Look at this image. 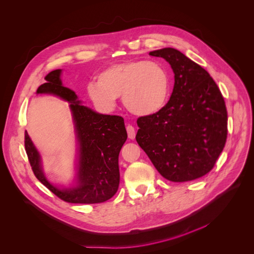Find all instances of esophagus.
Wrapping results in <instances>:
<instances>
[{
    "instance_id": "esophagus-1",
    "label": "esophagus",
    "mask_w": 254,
    "mask_h": 254,
    "mask_svg": "<svg viewBox=\"0 0 254 254\" xmlns=\"http://www.w3.org/2000/svg\"><path fill=\"white\" fill-rule=\"evenodd\" d=\"M127 136L130 140H133L134 137H136V129L130 125H127Z\"/></svg>"
}]
</instances>
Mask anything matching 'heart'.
<instances>
[{
  "label": "heart",
  "instance_id": "b5f03b06",
  "mask_svg": "<svg viewBox=\"0 0 254 254\" xmlns=\"http://www.w3.org/2000/svg\"><path fill=\"white\" fill-rule=\"evenodd\" d=\"M94 104L111 110L116 98L122 97L125 107L139 116L161 110L170 96V75L157 62L127 61L108 66L97 75V82L87 87Z\"/></svg>",
  "mask_w": 254,
  "mask_h": 254
}]
</instances>
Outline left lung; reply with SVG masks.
<instances>
[{
	"label": "left lung",
	"mask_w": 254,
	"mask_h": 254,
	"mask_svg": "<svg viewBox=\"0 0 254 254\" xmlns=\"http://www.w3.org/2000/svg\"><path fill=\"white\" fill-rule=\"evenodd\" d=\"M149 55L170 63L175 84L161 110L138 118L136 140L166 180L181 183L203 177L227 140L223 95L209 73L179 50L163 48Z\"/></svg>",
	"instance_id": "1"
}]
</instances>
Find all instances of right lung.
Instances as JSON below:
<instances>
[{
  "label": "right lung",
  "instance_id": "obj_1",
  "mask_svg": "<svg viewBox=\"0 0 254 254\" xmlns=\"http://www.w3.org/2000/svg\"><path fill=\"white\" fill-rule=\"evenodd\" d=\"M62 69L51 71L37 94L53 95L69 103L77 144L75 177L70 187L60 188L46 177L42 157L25 131V150L37 179L69 203L94 204L110 199L120 186L118 155L127 133L122 116L101 114L81 104L77 95L63 86Z\"/></svg>",
  "mask_w": 254,
  "mask_h": 254
}]
</instances>
